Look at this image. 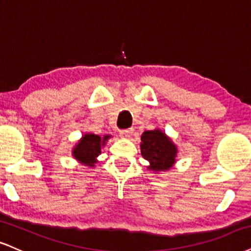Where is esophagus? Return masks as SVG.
I'll return each mask as SVG.
<instances>
[{
	"label": "esophagus",
	"instance_id": "34e87169",
	"mask_svg": "<svg viewBox=\"0 0 251 251\" xmlns=\"http://www.w3.org/2000/svg\"><path fill=\"white\" fill-rule=\"evenodd\" d=\"M132 133H133V128H128V129H124V131L120 132L119 135L123 139H128V138H131Z\"/></svg>",
	"mask_w": 251,
	"mask_h": 251
}]
</instances>
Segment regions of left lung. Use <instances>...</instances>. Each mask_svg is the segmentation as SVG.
<instances>
[{"label":"left lung","mask_w":251,"mask_h":251,"mask_svg":"<svg viewBox=\"0 0 251 251\" xmlns=\"http://www.w3.org/2000/svg\"><path fill=\"white\" fill-rule=\"evenodd\" d=\"M141 155L149 161L147 170L159 173L170 171L176 162L177 146L160 128L145 131L140 141Z\"/></svg>","instance_id":"obj_1"}]
</instances>
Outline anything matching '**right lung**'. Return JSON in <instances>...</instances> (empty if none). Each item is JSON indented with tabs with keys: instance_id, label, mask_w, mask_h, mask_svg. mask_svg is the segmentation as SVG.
<instances>
[{
	"instance_id": "1",
	"label": "right lung",
	"mask_w": 251,
	"mask_h": 251,
	"mask_svg": "<svg viewBox=\"0 0 251 251\" xmlns=\"http://www.w3.org/2000/svg\"><path fill=\"white\" fill-rule=\"evenodd\" d=\"M111 135H104L100 137L98 134L84 133L78 143L72 149V156L81 165L86 167L95 168V164L98 162V155L101 153L102 147L107 143Z\"/></svg>"
}]
</instances>
